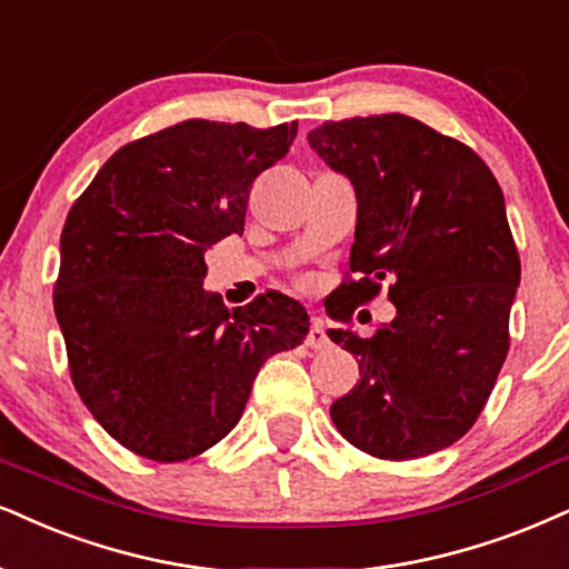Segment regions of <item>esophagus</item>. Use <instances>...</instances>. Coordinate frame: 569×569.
Listing matches in <instances>:
<instances>
[{
  "mask_svg": "<svg viewBox=\"0 0 569 569\" xmlns=\"http://www.w3.org/2000/svg\"><path fill=\"white\" fill-rule=\"evenodd\" d=\"M306 346L313 348V350H321V348L329 346V338H327V332H325V325H321L319 319L311 321V329H308Z\"/></svg>",
  "mask_w": 569,
  "mask_h": 569,
  "instance_id": "esophagus-1",
  "label": "esophagus"
}]
</instances>
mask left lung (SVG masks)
I'll return each instance as SVG.
<instances>
[{"label":"left lung","instance_id":"1","mask_svg":"<svg viewBox=\"0 0 569 569\" xmlns=\"http://www.w3.org/2000/svg\"><path fill=\"white\" fill-rule=\"evenodd\" d=\"M308 144L359 198V279L335 290L327 313L348 321L382 282L396 306L371 338L329 329L361 371L332 422L377 459L448 448L478 422L509 353L520 252L499 181L467 144L401 113L327 121Z\"/></svg>","mask_w":569,"mask_h":569}]
</instances>
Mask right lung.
I'll return each instance as SVG.
<instances>
[{"label": "right lung", "mask_w": 569, "mask_h": 569, "mask_svg": "<svg viewBox=\"0 0 569 569\" xmlns=\"http://www.w3.org/2000/svg\"><path fill=\"white\" fill-rule=\"evenodd\" d=\"M298 123L181 121L123 144L70 208L54 317L91 417L137 456L184 461L240 422L258 369L300 346L282 292L229 311L202 290L206 250L242 234L250 187Z\"/></svg>", "instance_id": "1"}]
</instances>
